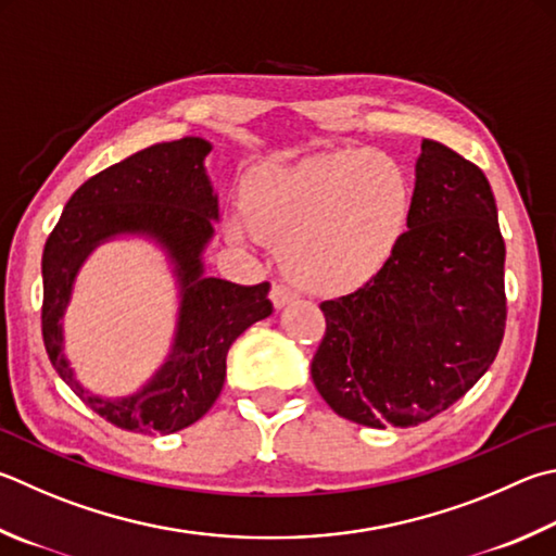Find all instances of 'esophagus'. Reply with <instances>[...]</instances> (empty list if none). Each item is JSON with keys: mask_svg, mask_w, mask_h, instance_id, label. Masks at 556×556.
I'll list each match as a JSON object with an SVG mask.
<instances>
[{"mask_svg": "<svg viewBox=\"0 0 556 556\" xmlns=\"http://www.w3.org/2000/svg\"><path fill=\"white\" fill-rule=\"evenodd\" d=\"M296 299V294L291 289H287L285 285H271V289H269V301H271V306H275L277 311L279 308H285L287 304H291V301Z\"/></svg>", "mask_w": 556, "mask_h": 556, "instance_id": "1", "label": "esophagus"}]
</instances>
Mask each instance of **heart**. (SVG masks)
<instances>
[{"label":"heart","instance_id":"heart-1","mask_svg":"<svg viewBox=\"0 0 556 556\" xmlns=\"http://www.w3.org/2000/svg\"><path fill=\"white\" fill-rule=\"evenodd\" d=\"M410 179L389 155L328 150L296 163L252 167L240 181L233 240L277 245L279 269L299 289L345 296L391 265L408 233Z\"/></svg>","mask_w":556,"mask_h":556}]
</instances>
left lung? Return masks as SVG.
Here are the masks:
<instances>
[{"mask_svg":"<svg viewBox=\"0 0 556 556\" xmlns=\"http://www.w3.org/2000/svg\"><path fill=\"white\" fill-rule=\"evenodd\" d=\"M506 243L486 175L422 140L408 233L381 275L323 301L311 377L323 401L367 428H410L459 401L506 330Z\"/></svg>","mask_w":556,"mask_h":556,"instance_id":"8db88e82","label":"left lung"}]
</instances>
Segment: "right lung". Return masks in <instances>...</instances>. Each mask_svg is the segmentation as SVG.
Instances as JSON below:
<instances>
[{
    "mask_svg": "<svg viewBox=\"0 0 556 556\" xmlns=\"http://www.w3.org/2000/svg\"><path fill=\"white\" fill-rule=\"evenodd\" d=\"M211 143L187 136L138 150L79 187L43 250V342L55 371L89 408L130 432H177L214 406L226 355L240 332L271 313L269 285L240 287L204 275L218 197L204 160ZM146 237L166 252L178 281V323L170 355L130 397L104 400L85 390L64 357L62 318L76 271L99 245Z\"/></svg>",
    "mask_w": 556,
    "mask_h": 556,
    "instance_id": "right-lung-1",
    "label": "right lung"
}]
</instances>
